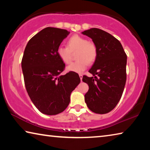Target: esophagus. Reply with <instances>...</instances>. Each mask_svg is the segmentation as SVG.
<instances>
[{
    "instance_id": "esophagus-1",
    "label": "esophagus",
    "mask_w": 150,
    "mask_h": 150,
    "mask_svg": "<svg viewBox=\"0 0 150 150\" xmlns=\"http://www.w3.org/2000/svg\"><path fill=\"white\" fill-rule=\"evenodd\" d=\"M79 77H80V79H81V81H82V79H83V75H82V74H79Z\"/></svg>"
}]
</instances>
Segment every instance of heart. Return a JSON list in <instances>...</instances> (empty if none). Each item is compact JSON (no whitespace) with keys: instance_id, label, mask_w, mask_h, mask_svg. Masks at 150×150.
<instances>
[{"instance_id":"b5f03b06","label":"heart","mask_w":150,"mask_h":150,"mask_svg":"<svg viewBox=\"0 0 150 150\" xmlns=\"http://www.w3.org/2000/svg\"><path fill=\"white\" fill-rule=\"evenodd\" d=\"M75 52V59L78 61L68 66L67 71L82 73L87 69L88 64L95 62L97 55L95 44L79 35H72L67 40L66 47L61 46L57 50L58 57L66 65L71 62L72 54Z\"/></svg>"}]
</instances>
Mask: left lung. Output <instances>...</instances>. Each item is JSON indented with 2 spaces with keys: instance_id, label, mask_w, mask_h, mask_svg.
I'll return each instance as SVG.
<instances>
[{
  "instance_id": "obj_1",
  "label": "left lung",
  "mask_w": 150,
  "mask_h": 150,
  "mask_svg": "<svg viewBox=\"0 0 150 150\" xmlns=\"http://www.w3.org/2000/svg\"><path fill=\"white\" fill-rule=\"evenodd\" d=\"M82 34L92 39L97 50L95 63L88 71L94 77H83V81L89 88L85 101L93 112L106 114L115 108L122 95L127 55L121 43L103 30L94 28Z\"/></svg>"
}]
</instances>
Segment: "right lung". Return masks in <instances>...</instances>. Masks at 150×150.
I'll list each match as a JSON object with an SVG mask.
<instances>
[{
    "label": "right lung",
    "instance_id": "obj_1",
    "mask_svg": "<svg viewBox=\"0 0 150 150\" xmlns=\"http://www.w3.org/2000/svg\"><path fill=\"white\" fill-rule=\"evenodd\" d=\"M64 29L47 27L29 40L22 59L27 93L42 113L55 115L62 112L70 102L72 91L81 79L76 73H61L65 69L57 50L69 34Z\"/></svg>",
    "mask_w": 150,
    "mask_h": 150
}]
</instances>
